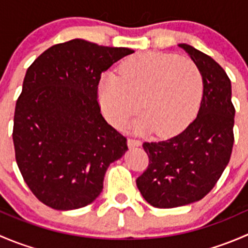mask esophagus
<instances>
[{"mask_svg": "<svg viewBox=\"0 0 248 248\" xmlns=\"http://www.w3.org/2000/svg\"><path fill=\"white\" fill-rule=\"evenodd\" d=\"M127 142H128V146H129V147L140 146V145H141V141H140L139 139H133V138H129L128 140H127Z\"/></svg>", "mask_w": 248, "mask_h": 248, "instance_id": "esophagus-1", "label": "esophagus"}]
</instances>
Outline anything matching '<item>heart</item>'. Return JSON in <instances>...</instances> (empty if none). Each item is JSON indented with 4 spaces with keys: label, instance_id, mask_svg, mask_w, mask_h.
Instances as JSON below:
<instances>
[{
    "label": "heart",
    "instance_id": "obj_1",
    "mask_svg": "<svg viewBox=\"0 0 248 248\" xmlns=\"http://www.w3.org/2000/svg\"><path fill=\"white\" fill-rule=\"evenodd\" d=\"M204 79L192 60L164 52H142L128 57L120 74L106 73L98 84V101L107 120L121 126L140 109L136 131L155 128L171 137L186 128L198 114Z\"/></svg>",
    "mask_w": 248,
    "mask_h": 248
}]
</instances>
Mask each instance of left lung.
I'll return each mask as SVG.
<instances>
[{"instance_id": "1", "label": "left lung", "mask_w": 248, "mask_h": 248, "mask_svg": "<svg viewBox=\"0 0 248 248\" xmlns=\"http://www.w3.org/2000/svg\"><path fill=\"white\" fill-rule=\"evenodd\" d=\"M179 46L201 69L204 92L198 116L184 132L142 144L149 166L137 179V186L145 201L159 209L204 198L228 166L234 144L231 79L206 54L188 44Z\"/></svg>"}]
</instances>
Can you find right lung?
Instances as JSON below:
<instances>
[{
  "label": "right lung",
  "instance_id": "obj_1",
  "mask_svg": "<svg viewBox=\"0 0 248 248\" xmlns=\"http://www.w3.org/2000/svg\"><path fill=\"white\" fill-rule=\"evenodd\" d=\"M128 47L72 39L50 46L27 68L14 112L19 170L32 193L55 210L91 204L127 139L101 114L102 73Z\"/></svg>",
  "mask_w": 248,
  "mask_h": 248
}]
</instances>
